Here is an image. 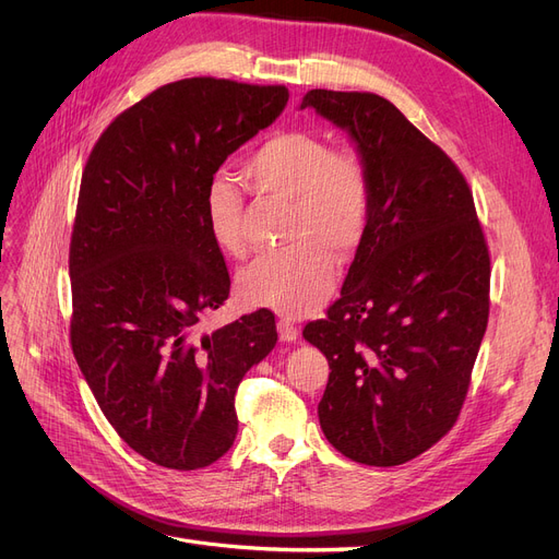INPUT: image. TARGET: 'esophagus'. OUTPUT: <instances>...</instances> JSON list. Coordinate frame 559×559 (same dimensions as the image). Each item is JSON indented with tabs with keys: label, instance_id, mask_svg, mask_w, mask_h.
I'll list each match as a JSON object with an SVG mask.
<instances>
[{
	"label": "esophagus",
	"instance_id": "1",
	"mask_svg": "<svg viewBox=\"0 0 559 559\" xmlns=\"http://www.w3.org/2000/svg\"><path fill=\"white\" fill-rule=\"evenodd\" d=\"M278 337H281V342H285V344H289V342H297L299 340V329L292 324L289 319H281L278 321Z\"/></svg>",
	"mask_w": 559,
	"mask_h": 559
}]
</instances>
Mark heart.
Returning a JSON list of instances; mask_svg holds the SVG:
<instances>
[{"label":"heart","instance_id":"obj_1","mask_svg":"<svg viewBox=\"0 0 559 559\" xmlns=\"http://www.w3.org/2000/svg\"><path fill=\"white\" fill-rule=\"evenodd\" d=\"M251 192L289 203L285 249L258 255L238 278L247 304L285 317H306L335 285V259L346 260L365 240L371 179L362 156L333 150L312 131H278L264 138L242 165ZM203 219L213 242L228 255L245 253L242 190L215 174L203 188Z\"/></svg>","mask_w":559,"mask_h":559}]
</instances>
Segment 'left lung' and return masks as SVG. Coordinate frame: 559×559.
I'll return each instance as SVG.
<instances>
[{
  "mask_svg": "<svg viewBox=\"0 0 559 559\" xmlns=\"http://www.w3.org/2000/svg\"><path fill=\"white\" fill-rule=\"evenodd\" d=\"M299 108L346 131L371 179L342 295L304 329L331 367L319 424L342 455L396 466L460 415L487 331V242L455 163L392 102L310 91Z\"/></svg>",
  "mask_w": 559,
  "mask_h": 559,
  "instance_id": "obj_1",
  "label": "left lung"
}]
</instances>
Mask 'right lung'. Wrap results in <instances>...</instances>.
I'll return each instance as SVG.
<instances>
[{"label": "right lung", "instance_id": "add662e5", "mask_svg": "<svg viewBox=\"0 0 559 559\" xmlns=\"http://www.w3.org/2000/svg\"><path fill=\"white\" fill-rule=\"evenodd\" d=\"M283 85L194 76L117 115L85 163L70 245L72 350L104 417L154 464L192 472L238 435L235 392L276 346L255 310L213 333L230 289L201 197L287 104Z\"/></svg>", "mask_w": 559, "mask_h": 559}]
</instances>
